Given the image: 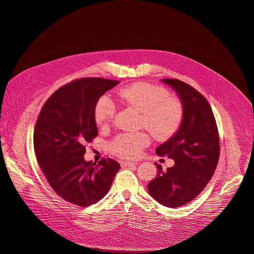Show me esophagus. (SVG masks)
Returning <instances> with one entry per match:
<instances>
[{
	"instance_id": "1",
	"label": "esophagus",
	"mask_w": 254,
	"mask_h": 254,
	"mask_svg": "<svg viewBox=\"0 0 254 254\" xmlns=\"http://www.w3.org/2000/svg\"><path fill=\"white\" fill-rule=\"evenodd\" d=\"M120 164H121V167H129V166H137L138 163H136V162H129V161H121L120 162Z\"/></svg>"
}]
</instances>
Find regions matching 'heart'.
<instances>
[{
  "label": "heart",
  "instance_id": "1",
  "mask_svg": "<svg viewBox=\"0 0 254 254\" xmlns=\"http://www.w3.org/2000/svg\"><path fill=\"white\" fill-rule=\"evenodd\" d=\"M118 98L141 113L140 125L158 139L169 138L178 131L183 120V106L178 98L169 95L162 86L146 82L129 84L117 93ZM116 105L108 95L98 98L94 119L99 127H107L116 115ZM149 137L145 133H121L111 140L113 154L127 159L137 158Z\"/></svg>",
  "mask_w": 254,
  "mask_h": 254
}]
</instances>
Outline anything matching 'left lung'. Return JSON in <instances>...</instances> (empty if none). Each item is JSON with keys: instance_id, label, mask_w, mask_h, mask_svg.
<instances>
[{"instance_id": "1", "label": "left lung", "mask_w": 254, "mask_h": 254, "mask_svg": "<svg viewBox=\"0 0 254 254\" xmlns=\"http://www.w3.org/2000/svg\"><path fill=\"white\" fill-rule=\"evenodd\" d=\"M178 94L183 120L172 137L157 147L156 154L173 159L174 166L162 171L148 184L150 196L168 208H179L196 198L213 175L220 157V138L208 100L178 79H163Z\"/></svg>"}]
</instances>
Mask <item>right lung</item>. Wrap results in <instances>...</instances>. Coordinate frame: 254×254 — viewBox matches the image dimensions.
<instances>
[{
    "label": "right lung",
    "mask_w": 254,
    "mask_h": 254,
    "mask_svg": "<svg viewBox=\"0 0 254 254\" xmlns=\"http://www.w3.org/2000/svg\"><path fill=\"white\" fill-rule=\"evenodd\" d=\"M119 81L83 78L58 88L43 105L33 143L40 168L58 196L80 207L98 202L110 190L120 164L84 159L85 143L97 136L96 102Z\"/></svg>",
    "instance_id": "1"
}]
</instances>
